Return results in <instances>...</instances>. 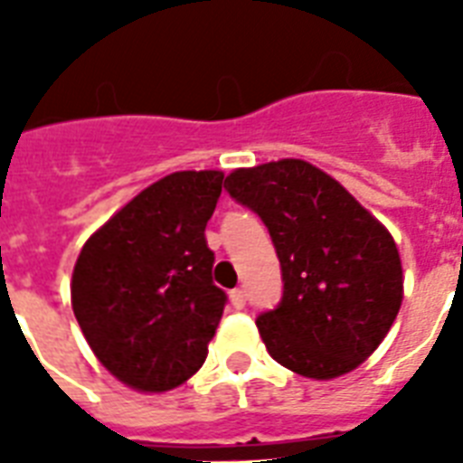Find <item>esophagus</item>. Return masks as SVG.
Segmentation results:
<instances>
[{"mask_svg":"<svg viewBox=\"0 0 463 463\" xmlns=\"http://www.w3.org/2000/svg\"><path fill=\"white\" fill-rule=\"evenodd\" d=\"M231 303H232V307L235 309H242L247 305V296H245V290L242 288H235L231 293Z\"/></svg>","mask_w":463,"mask_h":463,"instance_id":"obj_1","label":"esophagus"}]
</instances>
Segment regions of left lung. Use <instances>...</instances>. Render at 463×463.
<instances>
[{
	"label": "left lung",
	"instance_id": "obj_1",
	"mask_svg": "<svg viewBox=\"0 0 463 463\" xmlns=\"http://www.w3.org/2000/svg\"><path fill=\"white\" fill-rule=\"evenodd\" d=\"M225 189L264 221L281 261V303L257 317L271 358L312 380L355 370L402 307L394 238L305 160L240 167L225 177Z\"/></svg>",
	"mask_w": 463,
	"mask_h": 463
}]
</instances>
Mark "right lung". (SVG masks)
<instances>
[{
	"label": "right lung",
	"mask_w": 463,
	"mask_h": 463,
	"mask_svg": "<svg viewBox=\"0 0 463 463\" xmlns=\"http://www.w3.org/2000/svg\"><path fill=\"white\" fill-rule=\"evenodd\" d=\"M221 187L218 170L167 175L93 232L76 260V322L127 387L167 392L206 360L228 303L203 235Z\"/></svg>",
	"instance_id": "right-lung-1"
}]
</instances>
